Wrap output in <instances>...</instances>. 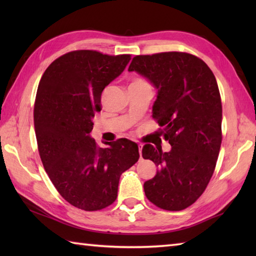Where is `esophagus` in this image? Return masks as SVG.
Segmentation results:
<instances>
[{
    "label": "esophagus",
    "instance_id": "esophagus-1",
    "mask_svg": "<svg viewBox=\"0 0 256 256\" xmlns=\"http://www.w3.org/2000/svg\"><path fill=\"white\" fill-rule=\"evenodd\" d=\"M142 148H143V145L138 144V152H140V156H142Z\"/></svg>",
    "mask_w": 256,
    "mask_h": 256
}]
</instances>
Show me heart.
<instances>
[{"label":"heart","instance_id":"heart-1","mask_svg":"<svg viewBox=\"0 0 256 256\" xmlns=\"http://www.w3.org/2000/svg\"><path fill=\"white\" fill-rule=\"evenodd\" d=\"M138 81H140V80H138Z\"/></svg>","mask_w":256,"mask_h":256}]
</instances>
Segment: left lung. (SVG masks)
<instances>
[{
  "label": "left lung",
  "instance_id": "8db88e82",
  "mask_svg": "<svg viewBox=\"0 0 256 256\" xmlns=\"http://www.w3.org/2000/svg\"><path fill=\"white\" fill-rule=\"evenodd\" d=\"M128 72L157 89L153 118L172 146L162 152L144 145L143 158L158 167L144 182L146 197L164 210L186 209L208 186L220 152L222 106L214 74L200 58L179 52L135 56Z\"/></svg>",
  "mask_w": 256,
  "mask_h": 256
}]
</instances>
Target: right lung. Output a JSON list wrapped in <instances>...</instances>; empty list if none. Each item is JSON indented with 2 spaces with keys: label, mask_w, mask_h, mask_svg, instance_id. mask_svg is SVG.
I'll return each instance as SVG.
<instances>
[{
  "label": "right lung",
  "mask_w": 256,
  "mask_h": 256,
  "mask_svg": "<svg viewBox=\"0 0 256 256\" xmlns=\"http://www.w3.org/2000/svg\"><path fill=\"white\" fill-rule=\"evenodd\" d=\"M130 60L131 55L70 52L50 64L38 84L34 125L40 160L62 197L81 210L112 204L122 172L140 158L138 144L128 138L99 148L90 136L103 89Z\"/></svg>",
  "instance_id": "add662e5"
}]
</instances>
